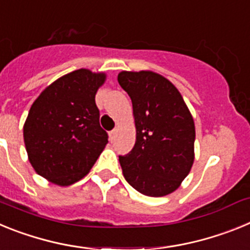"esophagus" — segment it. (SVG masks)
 I'll use <instances>...</instances> for the list:
<instances>
[{
	"mask_svg": "<svg viewBox=\"0 0 250 250\" xmlns=\"http://www.w3.org/2000/svg\"><path fill=\"white\" fill-rule=\"evenodd\" d=\"M116 135H118V130H116V129L112 130V131H110V132H109L110 141H114L115 139H116Z\"/></svg>",
	"mask_w": 250,
	"mask_h": 250,
	"instance_id": "34e87169",
	"label": "esophagus"
}]
</instances>
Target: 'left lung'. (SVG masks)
Listing matches in <instances>:
<instances>
[{"label":"left lung","instance_id":"obj_1","mask_svg":"<svg viewBox=\"0 0 250 250\" xmlns=\"http://www.w3.org/2000/svg\"><path fill=\"white\" fill-rule=\"evenodd\" d=\"M118 81L131 99L136 129L132 150L119 156L124 178L144 195L171 194L193 167V116L179 90L156 72L121 71Z\"/></svg>","mask_w":250,"mask_h":250}]
</instances>
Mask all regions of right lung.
Instances as JSON below:
<instances>
[{
    "mask_svg": "<svg viewBox=\"0 0 250 250\" xmlns=\"http://www.w3.org/2000/svg\"><path fill=\"white\" fill-rule=\"evenodd\" d=\"M105 72L80 68L48 85L23 125L28 160L39 175L68 187L87 175L107 144L95 95Z\"/></svg>",
    "mask_w": 250,
    "mask_h": 250,
    "instance_id": "add662e5",
    "label": "right lung"
}]
</instances>
